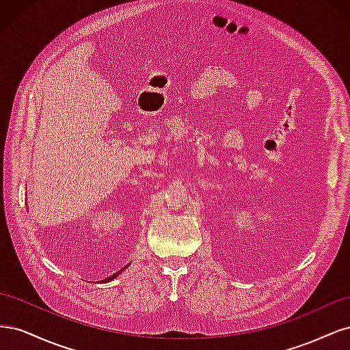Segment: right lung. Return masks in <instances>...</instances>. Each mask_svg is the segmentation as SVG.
Masks as SVG:
<instances>
[{
  "label": "right lung",
  "mask_w": 350,
  "mask_h": 350,
  "mask_svg": "<svg viewBox=\"0 0 350 350\" xmlns=\"http://www.w3.org/2000/svg\"><path fill=\"white\" fill-rule=\"evenodd\" d=\"M126 267H129V266H126ZM126 267H124V269H122V270H120V271H116V273H115V274H113V276H109V278H108V279H105V280H102V282H103V283H108V282H111V280H113V279H115V278H116V276H120V274H121V273H122V271H124V270H125V269H126Z\"/></svg>",
  "instance_id": "add662e5"
}]
</instances>
